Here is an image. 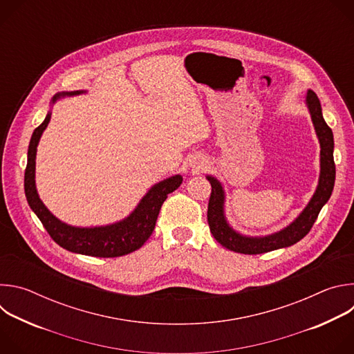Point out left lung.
<instances>
[{"instance_id":"left-lung-1","label":"left lung","mask_w":354,"mask_h":354,"mask_svg":"<svg viewBox=\"0 0 354 354\" xmlns=\"http://www.w3.org/2000/svg\"><path fill=\"white\" fill-rule=\"evenodd\" d=\"M307 106L311 113V119L319 138L321 144V175L318 187L310 200L308 206L302 212L288 227L284 230L261 238L243 236L235 232L224 217V190L221 183L213 178L207 176V180L212 185V194L209 200L207 209V221L210 231L216 241L224 248L238 252L245 255H258L270 252L274 249L291 246L299 239L304 238L313 228L314 223L318 218L321 209L329 200L333 185H335V161H333V133L326 124L322 116L321 102L314 91L307 92Z\"/></svg>"}]
</instances>
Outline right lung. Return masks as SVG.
<instances>
[{"mask_svg": "<svg viewBox=\"0 0 354 354\" xmlns=\"http://www.w3.org/2000/svg\"><path fill=\"white\" fill-rule=\"evenodd\" d=\"M77 92L63 93L75 95ZM57 95L53 97V102L60 97ZM50 122V113L46 116L44 122L35 129L29 149H28V165L25 169V194L30 209L35 212L37 218L41 221L43 227L52 236V239L62 248L75 252V254L95 257V258H118L137 250L144 245V242L153 234L156 223L161 210V206L167 200L168 194L176 190L182 183V176H171L148 190V193L141 198L136 210L123 221L93 228H80L71 227L60 220H57L41 203L35 185V160L36 147L39 144L43 130Z\"/></svg>", "mask_w": 354, "mask_h": 354, "instance_id": "obj_1", "label": "right lung"}]
</instances>
